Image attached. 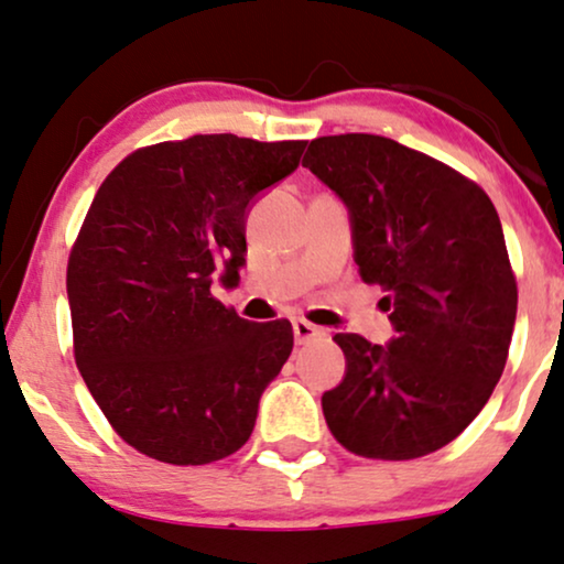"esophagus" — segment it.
I'll use <instances>...</instances> for the list:
<instances>
[{"label": "esophagus", "mask_w": 564, "mask_h": 564, "mask_svg": "<svg viewBox=\"0 0 564 564\" xmlns=\"http://www.w3.org/2000/svg\"><path fill=\"white\" fill-rule=\"evenodd\" d=\"M291 327H294V338H296V344H299V346H302V344H310V340L325 338V330H323V327H317V325L306 323V319H294V323H291Z\"/></svg>", "instance_id": "34e87169"}]
</instances>
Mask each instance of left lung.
I'll return each instance as SVG.
<instances>
[{"label": "left lung", "mask_w": 564, "mask_h": 564, "mask_svg": "<svg viewBox=\"0 0 564 564\" xmlns=\"http://www.w3.org/2000/svg\"><path fill=\"white\" fill-rule=\"evenodd\" d=\"M302 166L348 205L361 281L384 289L388 348L338 333L346 377L323 395L333 437L361 458L430 455L474 422L500 382L518 283L487 192L380 134L317 138Z\"/></svg>", "instance_id": "8db88e82"}]
</instances>
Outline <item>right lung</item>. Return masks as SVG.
<instances>
[{
    "label": "right lung",
    "mask_w": 564,
    "mask_h": 564,
    "mask_svg": "<svg viewBox=\"0 0 564 564\" xmlns=\"http://www.w3.org/2000/svg\"><path fill=\"white\" fill-rule=\"evenodd\" d=\"M306 140L195 134L138 148L106 176L67 262L73 346L90 395L134 451L205 466L249 440L286 365L289 319L249 323L210 294L237 283L247 205Z\"/></svg>",
    "instance_id": "right-lung-1"
}]
</instances>
